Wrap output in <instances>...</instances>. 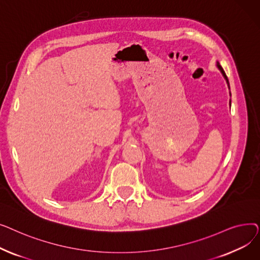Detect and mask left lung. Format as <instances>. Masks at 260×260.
I'll return each instance as SVG.
<instances>
[{"label":"left lung","instance_id":"1","mask_svg":"<svg viewBox=\"0 0 260 260\" xmlns=\"http://www.w3.org/2000/svg\"><path fill=\"white\" fill-rule=\"evenodd\" d=\"M217 67H218V70H219L220 72H221V74H222V76L224 77V79H225V81H226V83H228V85H229V87H230V84H229V80H228V77H226V75H225V73H224V71H223V68L221 67V65L217 62ZM230 104H231V102H230Z\"/></svg>","mask_w":260,"mask_h":260}]
</instances>
